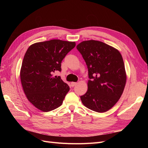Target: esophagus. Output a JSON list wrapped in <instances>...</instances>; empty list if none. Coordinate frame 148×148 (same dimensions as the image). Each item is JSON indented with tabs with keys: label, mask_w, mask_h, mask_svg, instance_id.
Returning a JSON list of instances; mask_svg holds the SVG:
<instances>
[{
	"label": "esophagus",
	"mask_w": 148,
	"mask_h": 148,
	"mask_svg": "<svg viewBox=\"0 0 148 148\" xmlns=\"http://www.w3.org/2000/svg\"><path fill=\"white\" fill-rule=\"evenodd\" d=\"M77 83H76V82H71V86L72 87L75 86V85H77Z\"/></svg>",
	"instance_id": "esophagus-1"
}]
</instances>
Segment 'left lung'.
<instances>
[{
	"label": "left lung",
	"instance_id": "left-lung-1",
	"mask_svg": "<svg viewBox=\"0 0 148 148\" xmlns=\"http://www.w3.org/2000/svg\"><path fill=\"white\" fill-rule=\"evenodd\" d=\"M77 49L88 69V91L80 97L83 104L97 112H105L119 100L127 82L123 58L108 44L95 40L84 41Z\"/></svg>",
	"mask_w": 148,
	"mask_h": 148
}]
</instances>
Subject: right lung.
<instances>
[{
    "instance_id": "obj_1",
    "label": "right lung",
    "mask_w": 148,
    "mask_h": 148,
    "mask_svg": "<svg viewBox=\"0 0 148 148\" xmlns=\"http://www.w3.org/2000/svg\"><path fill=\"white\" fill-rule=\"evenodd\" d=\"M76 45L75 42L52 39L31 45L26 51L20 70V79L28 101L43 112L54 110L62 104L70 90L60 77L64 57Z\"/></svg>"
}]
</instances>
